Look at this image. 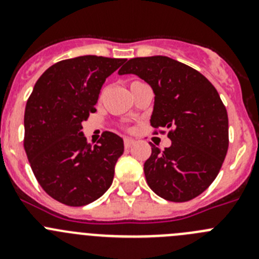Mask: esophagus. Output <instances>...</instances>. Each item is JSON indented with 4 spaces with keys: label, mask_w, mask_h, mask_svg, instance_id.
Here are the masks:
<instances>
[{
    "label": "esophagus",
    "mask_w": 259,
    "mask_h": 259,
    "mask_svg": "<svg viewBox=\"0 0 259 259\" xmlns=\"http://www.w3.org/2000/svg\"><path fill=\"white\" fill-rule=\"evenodd\" d=\"M134 143H135L134 139H130V137H124V146H125V148H130V146H131Z\"/></svg>",
    "instance_id": "34e87169"
}]
</instances>
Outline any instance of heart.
<instances>
[{"label":"heart","instance_id":"1","mask_svg":"<svg viewBox=\"0 0 259 259\" xmlns=\"http://www.w3.org/2000/svg\"><path fill=\"white\" fill-rule=\"evenodd\" d=\"M134 83H136V81H134ZM134 83H132V84H134ZM132 84H131V85H132Z\"/></svg>","mask_w":259,"mask_h":259}]
</instances>
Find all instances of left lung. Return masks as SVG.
Wrapping results in <instances>:
<instances>
[{
	"label": "left lung",
	"mask_w": 259,
	"mask_h": 259,
	"mask_svg": "<svg viewBox=\"0 0 259 259\" xmlns=\"http://www.w3.org/2000/svg\"><path fill=\"white\" fill-rule=\"evenodd\" d=\"M135 74L154 91L150 125L171 140L152 145L144 163L146 183L159 197L187 202L206 191L228 150V115L219 93L197 70L168 57L132 58L119 75Z\"/></svg>",
	"instance_id": "obj_1"
}]
</instances>
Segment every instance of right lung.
<instances>
[{"mask_svg":"<svg viewBox=\"0 0 259 259\" xmlns=\"http://www.w3.org/2000/svg\"><path fill=\"white\" fill-rule=\"evenodd\" d=\"M124 62L97 56L57 62L38 77L27 100V158L41 188L67 206L93 202L113 183L123 140L105 131L92 146L83 136L81 123L96 111L106 77Z\"/></svg>","mask_w":259,"mask_h":259,"instance_id":"obj_1","label":"right lung"}]
</instances>
